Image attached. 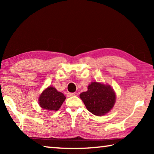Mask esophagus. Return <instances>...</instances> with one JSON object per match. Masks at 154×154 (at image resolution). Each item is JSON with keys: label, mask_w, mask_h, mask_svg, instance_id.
<instances>
[{"label": "esophagus", "mask_w": 154, "mask_h": 154, "mask_svg": "<svg viewBox=\"0 0 154 154\" xmlns=\"http://www.w3.org/2000/svg\"><path fill=\"white\" fill-rule=\"evenodd\" d=\"M75 96V93H67V96L68 97H71V96Z\"/></svg>", "instance_id": "1"}]
</instances>
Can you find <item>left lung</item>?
I'll use <instances>...</instances> for the list:
<instances>
[{"instance_id":"1","label":"left lung","mask_w":154,"mask_h":154,"mask_svg":"<svg viewBox=\"0 0 154 154\" xmlns=\"http://www.w3.org/2000/svg\"><path fill=\"white\" fill-rule=\"evenodd\" d=\"M88 111L97 116H104L113 108L116 103V93L109 85L92 82L88 91L80 94Z\"/></svg>"}]
</instances>
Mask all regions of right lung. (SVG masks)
<instances>
[{"label": "right lung", "instance_id": "1", "mask_svg": "<svg viewBox=\"0 0 154 154\" xmlns=\"http://www.w3.org/2000/svg\"><path fill=\"white\" fill-rule=\"evenodd\" d=\"M66 99L63 94L58 92L55 88L49 86L41 93L38 98L41 107L47 111H55L60 108Z\"/></svg>", "mask_w": 154, "mask_h": 154}]
</instances>
